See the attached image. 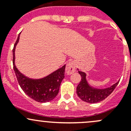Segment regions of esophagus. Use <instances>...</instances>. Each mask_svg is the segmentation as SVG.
<instances>
[{"label":"esophagus","mask_w":131,"mask_h":131,"mask_svg":"<svg viewBox=\"0 0 131 131\" xmlns=\"http://www.w3.org/2000/svg\"><path fill=\"white\" fill-rule=\"evenodd\" d=\"M75 69H76V64H75V62L74 61L67 63V66H66L67 73H68V75H71L75 72Z\"/></svg>","instance_id":"esophagus-1"}]
</instances>
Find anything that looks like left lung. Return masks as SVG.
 <instances>
[{
	"instance_id": "obj_1",
	"label": "left lung",
	"mask_w": 131,
	"mask_h": 131,
	"mask_svg": "<svg viewBox=\"0 0 131 131\" xmlns=\"http://www.w3.org/2000/svg\"><path fill=\"white\" fill-rule=\"evenodd\" d=\"M77 70L79 71V73L81 76L82 79L77 88V94L82 101L89 103H96L106 99L115 89L119 82L118 80L109 88L104 89L94 88L88 82L86 78V73L79 71L78 68Z\"/></svg>"
}]
</instances>
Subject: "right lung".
I'll return each mask as SVG.
<instances>
[{"mask_svg":"<svg viewBox=\"0 0 131 131\" xmlns=\"http://www.w3.org/2000/svg\"><path fill=\"white\" fill-rule=\"evenodd\" d=\"M20 34L18 35L13 50V68L18 83L25 94L35 101L40 103L51 101L57 96L59 92L60 84L64 78L66 65L64 64L41 79H31L21 73L15 65V49L19 42Z\"/></svg>","mask_w":131,"mask_h":131,"instance_id":"1","label":"right lung"}]
</instances>
